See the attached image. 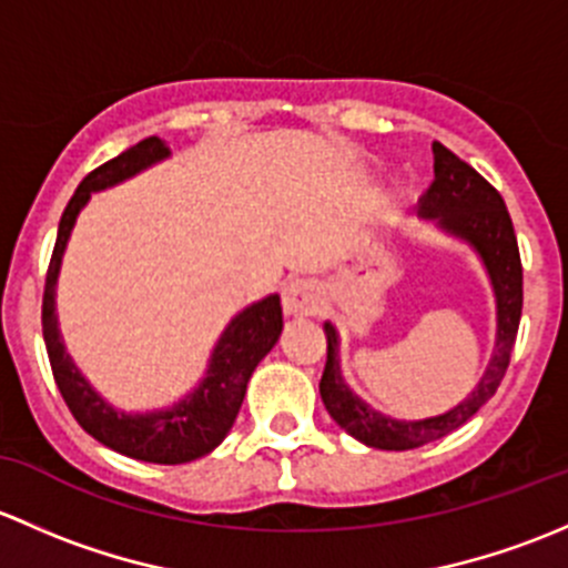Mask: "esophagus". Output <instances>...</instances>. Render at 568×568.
<instances>
[{"mask_svg": "<svg viewBox=\"0 0 568 568\" xmlns=\"http://www.w3.org/2000/svg\"><path fill=\"white\" fill-rule=\"evenodd\" d=\"M282 303L286 314H314L320 308V290L306 278H297L282 290Z\"/></svg>", "mask_w": 568, "mask_h": 568, "instance_id": "esophagus-1", "label": "esophagus"}]
</instances>
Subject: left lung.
<instances>
[{
  "instance_id": "obj_1",
  "label": "left lung",
  "mask_w": 568,
  "mask_h": 568,
  "mask_svg": "<svg viewBox=\"0 0 568 568\" xmlns=\"http://www.w3.org/2000/svg\"><path fill=\"white\" fill-rule=\"evenodd\" d=\"M432 153H435V180L420 194V213L429 219H440L443 230L465 237L484 256V265L493 276L495 295H498V353L478 388L459 407L446 415H437V418L394 420L372 410L344 385L336 358V327L325 323L327 361L323 379H320L325 410L355 440L372 448H383V452H410V448L440 440L481 410L506 377L514 342H517L519 317H523V260H519L517 235H514L506 202L495 185H489L470 163L462 161L440 142L432 144Z\"/></svg>"
}]
</instances>
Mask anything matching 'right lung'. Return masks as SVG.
<instances>
[{
	"label": "right lung",
	"mask_w": 568,
	"mask_h": 568,
	"mask_svg": "<svg viewBox=\"0 0 568 568\" xmlns=\"http://www.w3.org/2000/svg\"><path fill=\"white\" fill-rule=\"evenodd\" d=\"M166 155V144L158 136H148L133 144V148H128L125 153L92 169L81 180V185L70 196L65 213L60 219V232H57L54 251H51L49 271H45L43 338L57 388H60L73 418L84 426V432H90L98 443L125 454V457L158 462V465H183V462L199 459L213 452L235 424L251 372L256 369V364L271 353V347L282 336V297L271 295L245 308L243 314H237L224 331V336H221L219 347H215L204 383L189 399L174 405L172 410L150 415H125L111 410L106 402L90 388V383L81 377L65 347H62L54 314V286L62 251H65L75 215L84 207L87 199H90L92 191L120 183V180L131 178L139 169L150 166V163L161 161Z\"/></svg>",
	"instance_id": "add662e5"
}]
</instances>
